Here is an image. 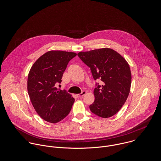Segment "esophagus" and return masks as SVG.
Instances as JSON below:
<instances>
[{"label": "esophagus", "mask_w": 161, "mask_h": 161, "mask_svg": "<svg viewBox=\"0 0 161 161\" xmlns=\"http://www.w3.org/2000/svg\"><path fill=\"white\" fill-rule=\"evenodd\" d=\"M86 92L85 91H83L81 93H80V94H77L76 96H77V97H83V96H85V95L86 94Z\"/></svg>", "instance_id": "obj_1"}]
</instances>
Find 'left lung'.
<instances>
[{
	"label": "left lung",
	"instance_id": "obj_1",
	"mask_svg": "<svg viewBox=\"0 0 161 161\" xmlns=\"http://www.w3.org/2000/svg\"><path fill=\"white\" fill-rule=\"evenodd\" d=\"M78 56L90 67L94 79L103 82L94 90L95 100L90 110L101 118L113 116L122 108L130 92L132 75L128 62L109 48L80 51Z\"/></svg>",
	"mask_w": 161,
	"mask_h": 161
}]
</instances>
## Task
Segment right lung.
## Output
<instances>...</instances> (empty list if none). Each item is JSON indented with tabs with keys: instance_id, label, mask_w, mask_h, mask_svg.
<instances>
[{
	"instance_id": "add662e5",
	"label": "right lung",
	"mask_w": 161,
	"mask_h": 161,
	"mask_svg": "<svg viewBox=\"0 0 161 161\" xmlns=\"http://www.w3.org/2000/svg\"><path fill=\"white\" fill-rule=\"evenodd\" d=\"M76 56L74 52L49 51L34 62L29 72L27 91L31 103L37 114L50 123L62 121L74 103L71 94L55 85L61 83L68 63Z\"/></svg>"
}]
</instances>
